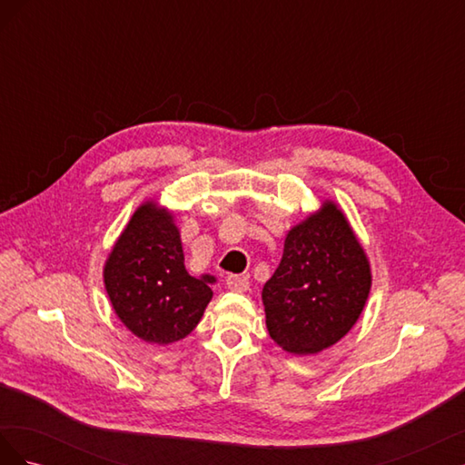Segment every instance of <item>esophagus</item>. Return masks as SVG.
Masks as SVG:
<instances>
[{
	"label": "esophagus",
	"mask_w": 465,
	"mask_h": 465,
	"mask_svg": "<svg viewBox=\"0 0 465 465\" xmlns=\"http://www.w3.org/2000/svg\"><path fill=\"white\" fill-rule=\"evenodd\" d=\"M224 283H227V287L231 291H236V292H244L250 287L248 277H242V275H229L227 279H224Z\"/></svg>",
	"instance_id": "1"
}]
</instances>
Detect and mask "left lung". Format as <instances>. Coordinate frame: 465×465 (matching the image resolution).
<instances>
[{"mask_svg": "<svg viewBox=\"0 0 465 465\" xmlns=\"http://www.w3.org/2000/svg\"><path fill=\"white\" fill-rule=\"evenodd\" d=\"M372 285L371 262L341 211L326 200L287 232L262 291L272 340L294 355L335 345L355 326Z\"/></svg>", "mask_w": 465, "mask_h": 465, "instance_id": "8db88e82", "label": "left lung"}]
</instances>
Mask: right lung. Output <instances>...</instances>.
Segmentation results:
<instances>
[{
	"instance_id": "add662e5",
	"label": "right lung",
	"mask_w": 465,
	"mask_h": 465,
	"mask_svg": "<svg viewBox=\"0 0 465 465\" xmlns=\"http://www.w3.org/2000/svg\"><path fill=\"white\" fill-rule=\"evenodd\" d=\"M104 289L120 322L139 340L171 345L198 326L213 297V275L186 272L173 211L135 209L104 263Z\"/></svg>"
}]
</instances>
